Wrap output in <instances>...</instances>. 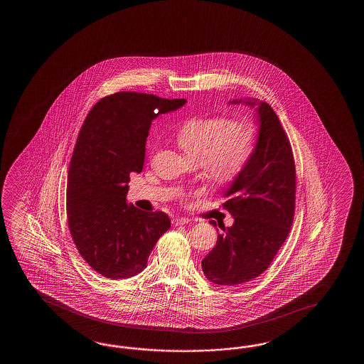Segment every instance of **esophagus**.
Instances as JSON below:
<instances>
[{
  "instance_id": "1",
  "label": "esophagus",
  "mask_w": 364,
  "mask_h": 364,
  "mask_svg": "<svg viewBox=\"0 0 364 364\" xmlns=\"http://www.w3.org/2000/svg\"><path fill=\"white\" fill-rule=\"evenodd\" d=\"M188 218H186V217H176V218H173V225L174 226H182V225L188 224Z\"/></svg>"
}]
</instances>
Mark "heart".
<instances>
[{
	"instance_id": "b5f03b06",
	"label": "heart",
	"mask_w": 364,
	"mask_h": 364,
	"mask_svg": "<svg viewBox=\"0 0 364 364\" xmlns=\"http://www.w3.org/2000/svg\"><path fill=\"white\" fill-rule=\"evenodd\" d=\"M176 138L185 155L201 164L209 179L224 183L240 174L251 160L257 129L246 118H195L179 127Z\"/></svg>"
}]
</instances>
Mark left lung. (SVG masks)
<instances>
[{
  "label": "left lung",
  "mask_w": 364,
  "mask_h": 364,
  "mask_svg": "<svg viewBox=\"0 0 364 364\" xmlns=\"http://www.w3.org/2000/svg\"><path fill=\"white\" fill-rule=\"evenodd\" d=\"M245 102L259 122L255 152L224 193L223 207L234 217L221 228L216 246L201 260V269L216 285L235 287L259 277L287 238L295 209V165L290 141L269 104ZM216 228L213 220L209 221ZM218 232V229H217Z\"/></svg>",
  "instance_id": "left-lung-1"
}]
</instances>
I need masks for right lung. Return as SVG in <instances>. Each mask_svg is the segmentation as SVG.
<instances>
[{
	"instance_id": "add662e5",
	"label": "right lung",
	"mask_w": 364,
	"mask_h": 364,
	"mask_svg": "<svg viewBox=\"0 0 364 364\" xmlns=\"http://www.w3.org/2000/svg\"><path fill=\"white\" fill-rule=\"evenodd\" d=\"M185 99L117 92L101 99L82 126L68 176V221L88 265L112 279L147 267L159 238L171 228L161 210L127 204L130 173H140L152 121L185 105Z\"/></svg>"
}]
</instances>
